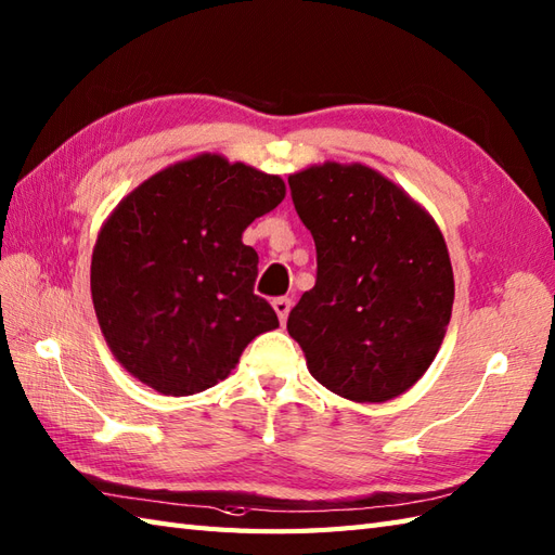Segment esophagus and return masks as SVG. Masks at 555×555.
Masks as SVG:
<instances>
[{
  "label": "esophagus",
  "mask_w": 555,
  "mask_h": 555,
  "mask_svg": "<svg viewBox=\"0 0 555 555\" xmlns=\"http://www.w3.org/2000/svg\"><path fill=\"white\" fill-rule=\"evenodd\" d=\"M274 312L279 314V321H281V324H283V321H286L288 319V312H291V298H276L274 302Z\"/></svg>",
  "instance_id": "obj_1"
}]
</instances>
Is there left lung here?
Segmentation results:
<instances>
[{"label":"left lung","instance_id":"left-lung-1","mask_svg":"<svg viewBox=\"0 0 555 555\" xmlns=\"http://www.w3.org/2000/svg\"><path fill=\"white\" fill-rule=\"evenodd\" d=\"M317 246V283L288 314L309 373L354 402H388L440 350L454 274L421 205L364 165L324 163L288 177Z\"/></svg>","mask_w":555,"mask_h":555}]
</instances>
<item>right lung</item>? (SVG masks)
Listing matches in <instances>:
<instances>
[{"label":"right lung","mask_w":555,"mask_h":555,"mask_svg":"<svg viewBox=\"0 0 555 555\" xmlns=\"http://www.w3.org/2000/svg\"><path fill=\"white\" fill-rule=\"evenodd\" d=\"M283 196L276 175L198 156L115 208L92 255V300L111 352L134 378L172 397L203 392L279 326L253 291L257 253L241 236Z\"/></svg>","instance_id":"add662e5"}]
</instances>
